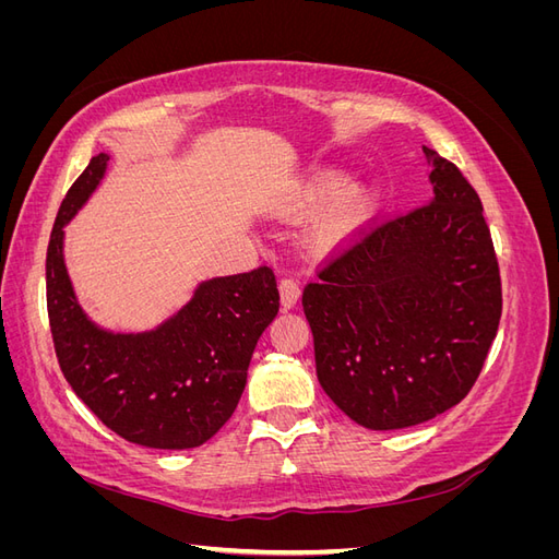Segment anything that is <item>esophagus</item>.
<instances>
[{
    "instance_id": "esophagus-1",
    "label": "esophagus",
    "mask_w": 559,
    "mask_h": 559,
    "mask_svg": "<svg viewBox=\"0 0 559 559\" xmlns=\"http://www.w3.org/2000/svg\"><path fill=\"white\" fill-rule=\"evenodd\" d=\"M300 296V284L294 277H282L280 280V298H282V308L289 310L298 302Z\"/></svg>"
}]
</instances>
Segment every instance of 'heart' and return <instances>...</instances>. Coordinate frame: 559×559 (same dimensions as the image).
I'll use <instances>...</instances> for the list:
<instances>
[{
  "label": "heart",
  "mask_w": 559,
  "mask_h": 559,
  "mask_svg": "<svg viewBox=\"0 0 559 559\" xmlns=\"http://www.w3.org/2000/svg\"><path fill=\"white\" fill-rule=\"evenodd\" d=\"M333 194L329 205L317 216L312 226V240L319 247H331L345 240L347 235L357 230L373 210V193L366 183H345L335 173H321L308 189L310 205H319Z\"/></svg>",
  "instance_id": "heart-1"
}]
</instances>
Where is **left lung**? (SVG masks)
Here are the masks:
<instances>
[{"instance_id":"8db88e82","label":"left lung","mask_w":559,"mask_h":559,"mask_svg":"<svg viewBox=\"0 0 559 559\" xmlns=\"http://www.w3.org/2000/svg\"><path fill=\"white\" fill-rule=\"evenodd\" d=\"M433 198L373 216L302 289L319 384L368 429L421 425L476 384L501 319L499 261L483 202L425 146Z\"/></svg>"}]
</instances>
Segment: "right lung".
I'll return each instance as SVG.
<instances>
[{
	"label": "right lung",
	"mask_w": 559,
	"mask_h": 559,
	"mask_svg": "<svg viewBox=\"0 0 559 559\" xmlns=\"http://www.w3.org/2000/svg\"><path fill=\"white\" fill-rule=\"evenodd\" d=\"M95 156L70 186L46 251V308L62 376L95 417L130 443L186 450L222 429L238 405L261 333L280 310L273 267L200 284L177 317L151 333L114 335L81 312L62 261V226L103 179Z\"/></svg>",
	"instance_id": "1"
}]
</instances>
